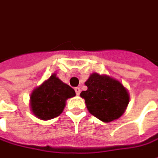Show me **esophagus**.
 I'll use <instances>...</instances> for the list:
<instances>
[{
	"mask_svg": "<svg viewBox=\"0 0 158 158\" xmlns=\"http://www.w3.org/2000/svg\"><path fill=\"white\" fill-rule=\"evenodd\" d=\"M74 90H75L76 95L79 96V94H80V88L79 87H76V88H74Z\"/></svg>",
	"mask_w": 158,
	"mask_h": 158,
	"instance_id": "esophagus-1",
	"label": "esophagus"
}]
</instances>
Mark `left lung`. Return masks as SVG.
<instances>
[{"instance_id": "8db88e82", "label": "left lung", "mask_w": 158, "mask_h": 158, "mask_svg": "<svg viewBox=\"0 0 158 158\" xmlns=\"http://www.w3.org/2000/svg\"><path fill=\"white\" fill-rule=\"evenodd\" d=\"M80 93L90 114L104 123L112 122L122 116L129 102L128 90L118 80L97 73L90 74Z\"/></svg>"}]
</instances>
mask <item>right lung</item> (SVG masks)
I'll return each mask as SVG.
<instances>
[{
  "label": "right lung",
  "instance_id": "add662e5",
  "mask_svg": "<svg viewBox=\"0 0 158 158\" xmlns=\"http://www.w3.org/2000/svg\"><path fill=\"white\" fill-rule=\"evenodd\" d=\"M75 95L74 89L53 73L33 90L30 96L31 111L41 120L54 118L62 113L67 99Z\"/></svg>",
  "mask_w": 158,
  "mask_h": 158
}]
</instances>
